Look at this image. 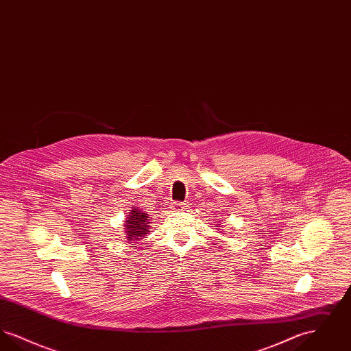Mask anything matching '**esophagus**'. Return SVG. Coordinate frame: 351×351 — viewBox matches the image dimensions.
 <instances>
[{"instance_id":"obj_1","label":"esophagus","mask_w":351,"mask_h":351,"mask_svg":"<svg viewBox=\"0 0 351 351\" xmlns=\"http://www.w3.org/2000/svg\"><path fill=\"white\" fill-rule=\"evenodd\" d=\"M188 206H186V204L185 202H173L172 204V206H171V209L173 210V212H180V210H185Z\"/></svg>"}]
</instances>
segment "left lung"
<instances>
[{"mask_svg":"<svg viewBox=\"0 0 351 351\" xmlns=\"http://www.w3.org/2000/svg\"><path fill=\"white\" fill-rule=\"evenodd\" d=\"M218 228H219V223H217ZM218 228H216V229H218Z\"/></svg>","mask_w":351,"mask_h":351,"instance_id":"1","label":"left lung"}]
</instances>
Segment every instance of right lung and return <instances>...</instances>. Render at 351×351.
Wrapping results in <instances>:
<instances>
[{
	"mask_svg": "<svg viewBox=\"0 0 351 351\" xmlns=\"http://www.w3.org/2000/svg\"><path fill=\"white\" fill-rule=\"evenodd\" d=\"M128 213L129 216L125 219V223H123L125 226L123 229L126 232L123 235L126 237V239L134 243L136 241L146 238L150 229V219L147 213L136 206H133L132 210H129Z\"/></svg>",
	"mask_w": 351,
	"mask_h": 351,
	"instance_id": "right-lung-1",
	"label": "right lung"
}]
</instances>
